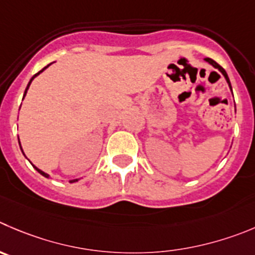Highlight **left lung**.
I'll list each match as a JSON object with an SVG mask.
<instances>
[{"label": "left lung", "instance_id": "left-lung-1", "mask_svg": "<svg viewBox=\"0 0 255 255\" xmlns=\"http://www.w3.org/2000/svg\"><path fill=\"white\" fill-rule=\"evenodd\" d=\"M205 61L207 62H209L210 65H212V66H214L215 69H218L219 70L220 72H222L223 75H224V77H225V80H227V82H228V85H229V87H230V90H232V85H230V81H229V77H228V75H227V72H225V70L223 69L222 66H220L219 64H217V62L214 61V60H212V59H209V57H207V59H205Z\"/></svg>", "mask_w": 255, "mask_h": 255}]
</instances>
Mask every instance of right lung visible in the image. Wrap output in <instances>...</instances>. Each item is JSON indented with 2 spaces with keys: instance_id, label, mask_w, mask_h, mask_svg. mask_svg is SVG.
<instances>
[{
  "instance_id": "right-lung-1",
  "label": "right lung",
  "mask_w": 255,
  "mask_h": 255,
  "mask_svg": "<svg viewBox=\"0 0 255 255\" xmlns=\"http://www.w3.org/2000/svg\"><path fill=\"white\" fill-rule=\"evenodd\" d=\"M48 66H50V65H47V66H46V67H43V69H42V70H41V71H38V72H37V74H36V75H33V76H32V79H31V80H30V82H28L27 87H26V90H25V94H23V98H25V96H26V93H27V90H28V87H30V85H31V82H32V80H33V79H35V77H36V76H37V75H40V74H41V72H42V71H43V70H45V69H47V67H48ZM20 146H21V144H20ZM32 166H33V168H35V169H36V170H37V171H38V173H40V174H41V175H43V176H46V178H48V174L43 173V171H42V170H40V169H38V168H36V166H35V165H32ZM75 181H77V179H74V180H70V183H75Z\"/></svg>"
}]
</instances>
